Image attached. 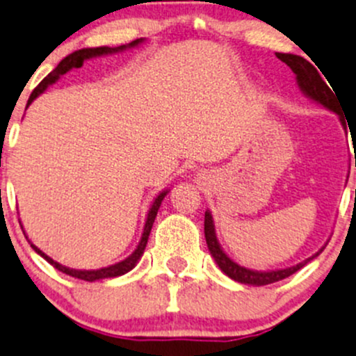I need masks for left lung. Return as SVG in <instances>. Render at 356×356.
I'll list each match as a JSON object with an SVG mask.
<instances>
[{
  "instance_id": "8db88e82",
  "label": "left lung",
  "mask_w": 356,
  "mask_h": 356,
  "mask_svg": "<svg viewBox=\"0 0 356 356\" xmlns=\"http://www.w3.org/2000/svg\"><path fill=\"white\" fill-rule=\"evenodd\" d=\"M277 58L281 62H284L291 70L296 75V84L300 88V91L303 92L307 98H310L312 102L318 103L324 108L334 111V113L339 115V105L336 102V96L332 95V91L329 89V86L325 84L324 79L321 77V74L317 72V68L312 65L308 60H305L300 55H291V53H275ZM204 239H207L208 251L213 257L215 264L218 265L222 272H224L227 277H231L232 281L241 282V284L248 286H267L272 282L282 281V279L289 277L294 272L300 270L301 267L312 261L314 258H317L318 254L324 251L325 246H322L317 253H314L312 257L305 258L303 261L296 265H291L286 268H274V270H254V268H246L243 265L236 264L231 257L224 251V248L220 246L217 239V232H215V222L211 217V211H204Z\"/></svg>"
}]
</instances>
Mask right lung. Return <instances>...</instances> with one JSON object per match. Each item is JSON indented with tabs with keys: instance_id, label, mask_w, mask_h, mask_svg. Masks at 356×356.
Wrapping results in <instances>:
<instances>
[{
	"instance_id": "1",
	"label": "right lung",
	"mask_w": 356,
	"mask_h": 356,
	"mask_svg": "<svg viewBox=\"0 0 356 356\" xmlns=\"http://www.w3.org/2000/svg\"><path fill=\"white\" fill-rule=\"evenodd\" d=\"M146 39L141 38V39H136V41L129 42V44H122V46H117V48H110V46H99V48H82V49H77V51L70 53V55L65 56V58L62 60V62L58 63V67L55 68L53 72H49L48 75H46L44 79L41 81V84L38 86V88L32 91L31 98H29L27 102V106L31 105L32 102H34L38 96H41L42 92L46 91V89L49 88V86L55 84L56 81H58L60 77H62L63 74H67V72H70L72 68H79L82 67V63L88 62V60H92V58H99V56H108V55H115V53H122L125 51V49H132V48H138V46H141L143 42H145ZM168 191L170 189H163L161 193H158V196L155 200H153L152 207H149L148 210V215H146V222H145V227H143V234H141V239H139L138 246H136V250L132 251L131 254H129L127 258H124L122 261H117V264L113 265H108V267H103V268H96V270H77V268H70V267H65V265L58 264V261L53 260L51 257H48V254L44 253V251L39 250L38 246L34 245V243L31 241V239L25 236V238L29 239V243H31L32 250L35 251L38 254H41L42 258H44L46 261H49V264L53 265L55 268H58L60 272H63V274L67 275H72V277L75 279H82V281H88V282H95V281H99V279H111V277H118V275H124L127 274L129 270H132V268L138 265V261L141 260L143 253H145V248L148 245V238H149V232H152V227H153V222H155L156 218V213H158V208H160L161 201H163L165 196L168 195ZM24 229V227H22ZM25 234V231H24Z\"/></svg>"
}]
</instances>
